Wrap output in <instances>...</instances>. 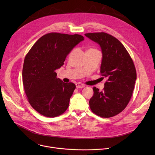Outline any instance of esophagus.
<instances>
[{"label": "esophagus", "mask_w": 155, "mask_h": 155, "mask_svg": "<svg viewBox=\"0 0 155 155\" xmlns=\"http://www.w3.org/2000/svg\"><path fill=\"white\" fill-rule=\"evenodd\" d=\"M76 87H77V88H84L85 87V85L83 84H81V83H77L76 84Z\"/></svg>", "instance_id": "esophagus-1"}]
</instances>
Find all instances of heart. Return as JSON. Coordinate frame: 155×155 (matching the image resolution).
Here are the masks:
<instances>
[{
	"mask_svg": "<svg viewBox=\"0 0 155 155\" xmlns=\"http://www.w3.org/2000/svg\"><path fill=\"white\" fill-rule=\"evenodd\" d=\"M90 50H95L94 49H89V50H88V51H90Z\"/></svg>",
	"mask_w": 155,
	"mask_h": 155,
	"instance_id": "b5f03b06",
	"label": "heart"
}]
</instances>
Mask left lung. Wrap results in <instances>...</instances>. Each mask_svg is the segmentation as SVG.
<instances>
[{"mask_svg": "<svg viewBox=\"0 0 155 155\" xmlns=\"http://www.w3.org/2000/svg\"><path fill=\"white\" fill-rule=\"evenodd\" d=\"M85 35L101 46V75L107 78L102 91L93 87L90 108L101 117L115 116L126 107L132 97L136 80L134 62L124 45L115 37L104 32Z\"/></svg>", "mask_w": 155, "mask_h": 155, "instance_id": "left-lung-1", "label": "left lung"}]
</instances>
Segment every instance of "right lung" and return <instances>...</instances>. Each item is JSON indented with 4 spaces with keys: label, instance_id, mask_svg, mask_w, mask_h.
Returning <instances> with one entry per match:
<instances>
[{
    "label": "right lung",
    "instance_id": "right-lung-1",
    "mask_svg": "<svg viewBox=\"0 0 155 155\" xmlns=\"http://www.w3.org/2000/svg\"><path fill=\"white\" fill-rule=\"evenodd\" d=\"M84 39L80 35L50 32L41 37L26 55L22 68L24 91L31 107L40 114L54 117L68 109L76 86L57 78L56 70Z\"/></svg>",
    "mask_w": 155,
    "mask_h": 155
}]
</instances>
